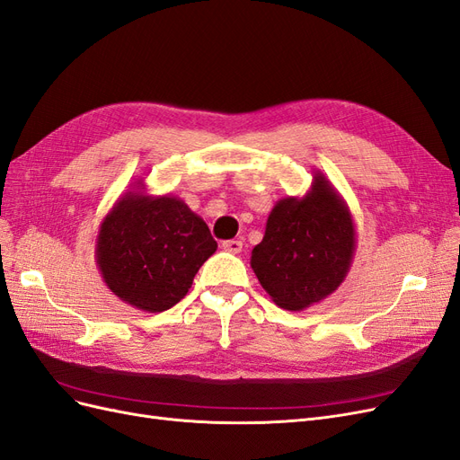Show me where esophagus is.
Returning <instances> with one entry per match:
<instances>
[{
    "mask_svg": "<svg viewBox=\"0 0 460 460\" xmlns=\"http://www.w3.org/2000/svg\"><path fill=\"white\" fill-rule=\"evenodd\" d=\"M242 247H243V243L240 240L222 242V249H225V252H228V253H234V255H238L242 252Z\"/></svg>",
    "mask_w": 460,
    "mask_h": 460,
    "instance_id": "1",
    "label": "esophagus"
}]
</instances>
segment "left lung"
Segmentation results:
<instances>
[{
    "mask_svg": "<svg viewBox=\"0 0 460 460\" xmlns=\"http://www.w3.org/2000/svg\"><path fill=\"white\" fill-rule=\"evenodd\" d=\"M357 247L353 215L340 191L316 171L303 198L278 201L252 269L264 291L286 311H303L340 288Z\"/></svg>",
    "mask_w": 460,
    "mask_h": 460,
    "instance_id": "obj_1",
    "label": "left lung"
}]
</instances>
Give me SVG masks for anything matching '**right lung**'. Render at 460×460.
Returning <instances> with one entry per match:
<instances>
[{
	"instance_id": "add662e5",
	"label": "right lung",
	"mask_w": 460,
	"mask_h": 460,
	"mask_svg": "<svg viewBox=\"0 0 460 460\" xmlns=\"http://www.w3.org/2000/svg\"><path fill=\"white\" fill-rule=\"evenodd\" d=\"M215 252L199 215L169 193L149 196L142 180L111 207L95 238V262L107 288L146 313L174 307Z\"/></svg>"
}]
</instances>
